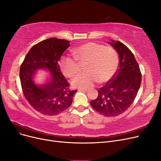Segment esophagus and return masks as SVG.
<instances>
[{"mask_svg": "<svg viewBox=\"0 0 161 161\" xmlns=\"http://www.w3.org/2000/svg\"><path fill=\"white\" fill-rule=\"evenodd\" d=\"M80 90L83 91V92H89V89H80Z\"/></svg>", "mask_w": 161, "mask_h": 161, "instance_id": "obj_1", "label": "esophagus"}]
</instances>
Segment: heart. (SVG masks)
I'll return each mask as SVG.
<instances>
[{
    "instance_id": "b5f03b06",
    "label": "heart",
    "mask_w": 161,
    "mask_h": 161,
    "mask_svg": "<svg viewBox=\"0 0 161 161\" xmlns=\"http://www.w3.org/2000/svg\"><path fill=\"white\" fill-rule=\"evenodd\" d=\"M75 61L69 57H62L60 68L66 77L72 78L77 72L79 64L85 63L86 71L76 75L72 85L78 88H89L97 81L100 83L110 81L115 75L119 64L118 54L110 47L93 42L82 44L72 50Z\"/></svg>"
}]
</instances>
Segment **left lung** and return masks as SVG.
<instances>
[{
  "label": "left lung",
  "instance_id": "obj_1",
  "mask_svg": "<svg viewBox=\"0 0 161 161\" xmlns=\"http://www.w3.org/2000/svg\"><path fill=\"white\" fill-rule=\"evenodd\" d=\"M108 42L119 55V66L110 82L101 87L96 99L90 102L94 110L111 117L122 114L134 102L142 82V74L134 55L121 42Z\"/></svg>",
  "mask_w": 161,
  "mask_h": 161
}]
</instances>
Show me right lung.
Here are the masks:
<instances>
[{"mask_svg": "<svg viewBox=\"0 0 161 161\" xmlns=\"http://www.w3.org/2000/svg\"><path fill=\"white\" fill-rule=\"evenodd\" d=\"M69 47L65 39L49 38L31 47L20 66L24 95L31 107L45 115H57L71 105L77 90H69L58 62Z\"/></svg>", "mask_w": 161, "mask_h": 161, "instance_id": "obj_1", "label": "right lung"}]
</instances>
